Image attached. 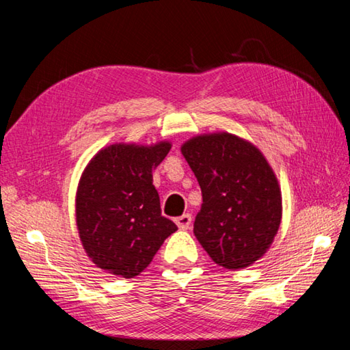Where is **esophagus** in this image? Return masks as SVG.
<instances>
[{
    "instance_id": "esophagus-1",
    "label": "esophagus",
    "mask_w": 350,
    "mask_h": 350,
    "mask_svg": "<svg viewBox=\"0 0 350 350\" xmlns=\"http://www.w3.org/2000/svg\"><path fill=\"white\" fill-rule=\"evenodd\" d=\"M176 224L180 230H188L189 225H191V215L185 213V215L176 217Z\"/></svg>"
}]
</instances>
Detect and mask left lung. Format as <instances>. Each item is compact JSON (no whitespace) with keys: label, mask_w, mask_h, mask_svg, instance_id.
Here are the masks:
<instances>
[{"label":"left lung","mask_w":350,"mask_h":350,"mask_svg":"<svg viewBox=\"0 0 350 350\" xmlns=\"http://www.w3.org/2000/svg\"><path fill=\"white\" fill-rule=\"evenodd\" d=\"M182 154L202 191L194 236L222 267L252 265L267 252L281 224L273 170L256 146L228 133L189 139Z\"/></svg>","instance_id":"obj_1"}]
</instances>
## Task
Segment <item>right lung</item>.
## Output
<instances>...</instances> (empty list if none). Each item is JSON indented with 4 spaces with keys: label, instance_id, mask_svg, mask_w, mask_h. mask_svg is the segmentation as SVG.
<instances>
[{
    "label": "right lung",
    "instance_id": "right-lung-1",
    "mask_svg": "<svg viewBox=\"0 0 350 350\" xmlns=\"http://www.w3.org/2000/svg\"><path fill=\"white\" fill-rule=\"evenodd\" d=\"M170 150L168 142L111 145L83 171L75 199L77 228L88 256L108 273L140 275L177 230L162 216L152 185V171Z\"/></svg>",
    "mask_w": 350,
    "mask_h": 350
}]
</instances>
